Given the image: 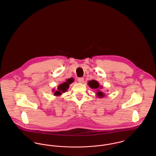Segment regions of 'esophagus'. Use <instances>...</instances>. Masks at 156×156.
<instances>
[{"instance_id": "esophagus-1", "label": "esophagus", "mask_w": 156, "mask_h": 156, "mask_svg": "<svg viewBox=\"0 0 156 156\" xmlns=\"http://www.w3.org/2000/svg\"><path fill=\"white\" fill-rule=\"evenodd\" d=\"M78 81L79 83H83L84 82V79L83 77H80L78 79Z\"/></svg>"}]
</instances>
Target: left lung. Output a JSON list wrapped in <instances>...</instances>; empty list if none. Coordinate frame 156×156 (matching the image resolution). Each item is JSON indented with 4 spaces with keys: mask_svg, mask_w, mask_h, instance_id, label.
<instances>
[{
    "mask_svg": "<svg viewBox=\"0 0 156 156\" xmlns=\"http://www.w3.org/2000/svg\"><path fill=\"white\" fill-rule=\"evenodd\" d=\"M88 85L89 87L92 89H97V92H96V95L98 97V98H103L105 95V93L101 92L99 89L103 87L102 86H100L99 83L95 80H91L88 82Z\"/></svg>",
    "mask_w": 156,
    "mask_h": 156,
    "instance_id": "left-lung-1",
    "label": "left lung"
}]
</instances>
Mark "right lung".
Returning a JSON list of instances; mask_svg holds the SVG:
<instances>
[{
  "label": "right lung",
  "instance_id": "obj_1",
  "mask_svg": "<svg viewBox=\"0 0 156 156\" xmlns=\"http://www.w3.org/2000/svg\"><path fill=\"white\" fill-rule=\"evenodd\" d=\"M74 79L71 77L69 79H67L66 81V82H64L62 84H60L56 90H55V89L52 90V92H54L53 95L55 96H60L62 94V93H64L67 91L69 87V85L71 83H72L74 82Z\"/></svg>",
  "mask_w": 156,
  "mask_h": 156
}]
</instances>
